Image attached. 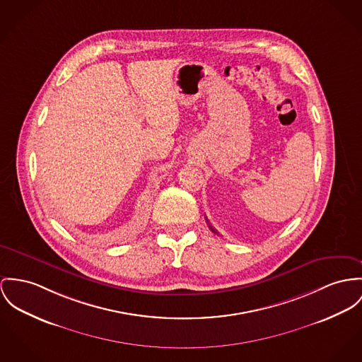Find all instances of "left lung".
Returning a JSON list of instances; mask_svg holds the SVG:
<instances>
[{
	"mask_svg": "<svg viewBox=\"0 0 362 362\" xmlns=\"http://www.w3.org/2000/svg\"><path fill=\"white\" fill-rule=\"evenodd\" d=\"M206 222H208V227H209V230H211L212 233H215V234H219V233H218V231H216V230H215V228H214V227L211 226V223H209V221H208V219H206Z\"/></svg>",
	"mask_w": 362,
	"mask_h": 362,
	"instance_id": "8db88e82",
	"label": "left lung"
}]
</instances>
